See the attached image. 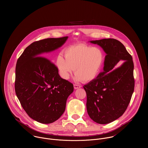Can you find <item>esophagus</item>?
<instances>
[{
    "label": "esophagus",
    "mask_w": 148,
    "mask_h": 148,
    "mask_svg": "<svg viewBox=\"0 0 148 148\" xmlns=\"http://www.w3.org/2000/svg\"><path fill=\"white\" fill-rule=\"evenodd\" d=\"M73 86H74V89H79V88H81V85H80L76 84H73Z\"/></svg>",
    "instance_id": "1"
}]
</instances>
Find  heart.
I'll use <instances>...</instances> for the list:
<instances>
[{"mask_svg":"<svg viewBox=\"0 0 148 148\" xmlns=\"http://www.w3.org/2000/svg\"><path fill=\"white\" fill-rule=\"evenodd\" d=\"M56 57V63L61 77L68 80L74 71L75 80L90 82L100 73L104 62V53L98 47L83 44L70 45Z\"/></svg>","mask_w":148,"mask_h":148,"instance_id":"b5f03b06","label":"heart"}]
</instances>
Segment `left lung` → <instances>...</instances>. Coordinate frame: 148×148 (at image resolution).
<instances>
[{
    "mask_svg": "<svg viewBox=\"0 0 148 148\" xmlns=\"http://www.w3.org/2000/svg\"><path fill=\"white\" fill-rule=\"evenodd\" d=\"M90 42L100 45L106 55L104 71L83 86L86 109L93 121L106 124L121 117L130 101L134 88V64L125 46L116 39Z\"/></svg>",
    "mask_w": 148,
    "mask_h": 148,
    "instance_id": "8db88e82",
    "label": "left lung"
}]
</instances>
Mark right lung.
Wrapping results in <instances>:
<instances>
[{
    "label": "right lung",
    "mask_w": 148,
    "mask_h": 148,
    "mask_svg": "<svg viewBox=\"0 0 148 148\" xmlns=\"http://www.w3.org/2000/svg\"><path fill=\"white\" fill-rule=\"evenodd\" d=\"M68 36L32 42L18 59L15 89L23 108L33 120L50 124L63 114L73 85L62 79L58 67L42 53L62 46Z\"/></svg>",
    "instance_id": "obj_1"
}]
</instances>
